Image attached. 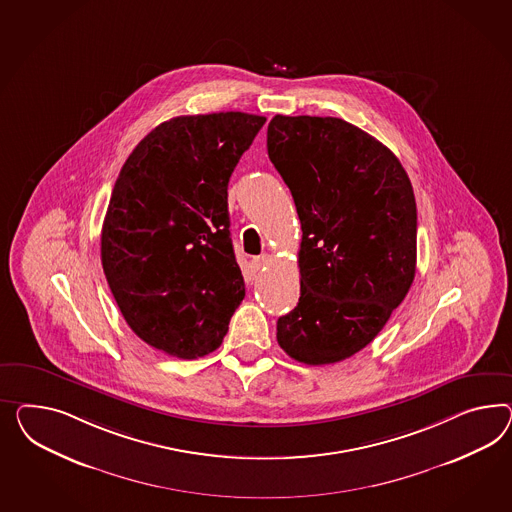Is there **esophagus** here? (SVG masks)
<instances>
[{"label":"esophagus","instance_id":"34e87169","mask_svg":"<svg viewBox=\"0 0 512 512\" xmlns=\"http://www.w3.org/2000/svg\"><path fill=\"white\" fill-rule=\"evenodd\" d=\"M270 263V255H266V253H263V255H257V257H253V261H251V264H253V268L255 270H261V268H264L266 264Z\"/></svg>","mask_w":512,"mask_h":512}]
</instances>
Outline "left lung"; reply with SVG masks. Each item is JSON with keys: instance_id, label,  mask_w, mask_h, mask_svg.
Listing matches in <instances>:
<instances>
[{"instance_id": "left-lung-1", "label": "left lung", "mask_w": 512, "mask_h": 512, "mask_svg": "<svg viewBox=\"0 0 512 512\" xmlns=\"http://www.w3.org/2000/svg\"><path fill=\"white\" fill-rule=\"evenodd\" d=\"M266 147L302 223V294L277 320V343L307 365L346 360L414 283L412 182L386 145L337 117L276 115Z\"/></svg>"}]
</instances>
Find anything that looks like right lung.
<instances>
[{"instance_id": "add662e5", "label": "right lung", "mask_w": 512, "mask_h": 512, "mask_svg": "<svg viewBox=\"0 0 512 512\" xmlns=\"http://www.w3.org/2000/svg\"><path fill=\"white\" fill-rule=\"evenodd\" d=\"M264 123L242 111L169 119L139 141L115 180L102 268L132 332L169 356L214 352L246 296L227 184Z\"/></svg>"}]
</instances>
